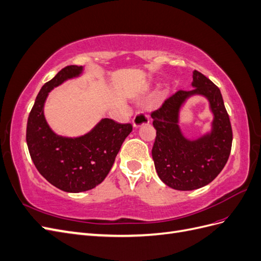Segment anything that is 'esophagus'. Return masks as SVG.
<instances>
[{
  "label": "esophagus",
  "mask_w": 261,
  "mask_h": 261,
  "mask_svg": "<svg viewBox=\"0 0 261 261\" xmlns=\"http://www.w3.org/2000/svg\"><path fill=\"white\" fill-rule=\"evenodd\" d=\"M149 122L150 121H149L148 115L144 112H139L133 118V126L135 128H138V127H140V126L149 124Z\"/></svg>",
  "instance_id": "1"
}]
</instances>
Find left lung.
Instances as JSON below:
<instances>
[{"instance_id":"obj_1","label":"left lung","mask_w":261,"mask_h":261,"mask_svg":"<svg viewBox=\"0 0 261 261\" xmlns=\"http://www.w3.org/2000/svg\"><path fill=\"white\" fill-rule=\"evenodd\" d=\"M193 89L179 90L151 113L156 136L152 159L158 176L176 191H194L208 185L223 170L230 156L233 134L220 89L210 80L193 72ZM201 95L208 100L214 118L212 127L197 139H187L179 126L186 101Z\"/></svg>"}]
</instances>
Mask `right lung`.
I'll return each instance as SVG.
<instances>
[{
	"instance_id": "add662e5",
	"label": "right lung",
	"mask_w": 261,
	"mask_h": 261,
	"mask_svg": "<svg viewBox=\"0 0 261 261\" xmlns=\"http://www.w3.org/2000/svg\"><path fill=\"white\" fill-rule=\"evenodd\" d=\"M83 72V66L69 65L45 83L27 122L26 140L31 160L50 184L67 193L86 192L99 185L133 130L130 124H118L111 118H101L91 130L77 137L58 135L50 127L44 116L49 93Z\"/></svg>"
}]
</instances>
